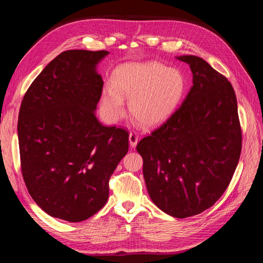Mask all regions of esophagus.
I'll return each mask as SVG.
<instances>
[{"label": "esophagus", "instance_id": "obj_1", "mask_svg": "<svg viewBox=\"0 0 263 263\" xmlns=\"http://www.w3.org/2000/svg\"><path fill=\"white\" fill-rule=\"evenodd\" d=\"M138 142V135L135 133V132H132L129 134V144L132 147H136Z\"/></svg>", "mask_w": 263, "mask_h": 263}]
</instances>
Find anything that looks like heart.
I'll return each mask as SVG.
<instances>
[{
  "mask_svg": "<svg viewBox=\"0 0 263 263\" xmlns=\"http://www.w3.org/2000/svg\"><path fill=\"white\" fill-rule=\"evenodd\" d=\"M113 83L103 90L105 114L112 119L121 117L125 112L123 98L130 99V114L144 127L165 122L177 110L185 91L184 77L179 70L154 61L119 67Z\"/></svg>",
  "mask_w": 263,
  "mask_h": 263,
  "instance_id": "obj_1",
  "label": "heart"
}]
</instances>
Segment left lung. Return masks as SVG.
Wrapping results in <instances>:
<instances>
[{
    "mask_svg": "<svg viewBox=\"0 0 263 263\" xmlns=\"http://www.w3.org/2000/svg\"><path fill=\"white\" fill-rule=\"evenodd\" d=\"M193 86L179 108L137 144L153 202L177 218L197 215L225 192L239 161L242 135L233 85L196 55H182Z\"/></svg>",
    "mask_w": 263,
    "mask_h": 263,
    "instance_id": "obj_1",
    "label": "left lung"
}]
</instances>
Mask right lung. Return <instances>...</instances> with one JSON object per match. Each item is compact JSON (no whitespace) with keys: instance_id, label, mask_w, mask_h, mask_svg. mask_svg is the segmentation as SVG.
I'll use <instances>...</instances> for the list:
<instances>
[{"instance_id":"1","label":"right lung","mask_w":263,"mask_h":263,"mask_svg":"<svg viewBox=\"0 0 263 263\" xmlns=\"http://www.w3.org/2000/svg\"><path fill=\"white\" fill-rule=\"evenodd\" d=\"M106 50H67L46 66L24 95L17 123L22 176L50 216L82 221L108 197V182L128 151L129 134L101 124L103 91L95 67Z\"/></svg>"}]
</instances>
